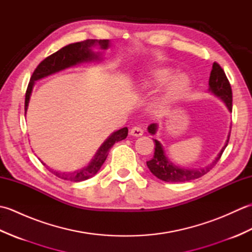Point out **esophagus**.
Listing matches in <instances>:
<instances>
[{"instance_id":"obj_1","label":"esophagus","mask_w":252,"mask_h":252,"mask_svg":"<svg viewBox=\"0 0 252 252\" xmlns=\"http://www.w3.org/2000/svg\"><path fill=\"white\" fill-rule=\"evenodd\" d=\"M143 133H144V130L142 129L141 126H133L132 129H131V131H130V134L132 135V136H141V135H143Z\"/></svg>"}]
</instances>
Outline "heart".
<instances>
[{
	"mask_svg": "<svg viewBox=\"0 0 252 252\" xmlns=\"http://www.w3.org/2000/svg\"><path fill=\"white\" fill-rule=\"evenodd\" d=\"M173 71L171 69L167 68H161L155 70L151 76L147 78H144L141 80L140 82V89L142 91H153L161 87V85L165 84L168 82V80L172 77ZM190 79L185 73H180L176 74L175 77L171 79V81L167 84L165 87L164 93L161 96V98L159 100L160 106H167L171 101H172L175 97L184 92L189 85Z\"/></svg>",
	"mask_w": 252,
	"mask_h": 252,
	"instance_id": "b5f03b06",
	"label": "heart"
}]
</instances>
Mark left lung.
<instances>
[{"instance_id":"1","label":"left lung","mask_w":252,"mask_h":252,"mask_svg":"<svg viewBox=\"0 0 252 252\" xmlns=\"http://www.w3.org/2000/svg\"><path fill=\"white\" fill-rule=\"evenodd\" d=\"M209 92L217 96L218 98H220L225 104L228 111L232 112L233 96L231 84H229L225 76V72H224L221 66L217 63H213L210 78H209ZM147 130L152 135H155L158 130V125L157 123H152L151 126H148ZM229 133L231 132H228L225 145L222 147L221 152L219 153L217 158L213 160L212 163L208 164L205 168L199 169H186L180 167V165H176L165 156V152L161 143L153 138L155 143V153L153 159L146 162L147 167L156 178L164 182H170V183H180V182H189L195 179H199L202 175L208 173L213 168V165H216L219 159L221 158L224 149L227 146Z\"/></svg>"}]
</instances>
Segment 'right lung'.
I'll return each mask as SVG.
<instances>
[{
    "instance_id": "1",
    "label": "right lung",
    "mask_w": 252,
    "mask_h": 252,
    "mask_svg": "<svg viewBox=\"0 0 252 252\" xmlns=\"http://www.w3.org/2000/svg\"><path fill=\"white\" fill-rule=\"evenodd\" d=\"M95 46H99L101 50H107L110 46L109 40H85L82 42H77V43H72L63 46V49L57 51L54 54L46 57L44 61H42L39 66L35 68L34 72L32 73L30 82L28 84V89L26 92V98H25V114L28 109L30 96L32 93V89L37 80H41L45 77H49L51 74H54L56 72H60L62 70H65L67 68L78 66L80 63H90V62H98L101 60L100 53H95L92 49ZM127 136V127H122V129L118 130L112 133L107 140L101 144V146L96 152L95 156L91 160L90 163L87 167H83L79 170L72 171V172H61V171H56L54 169H50V167L43 162L45 167L49 169L52 173H54L60 179L67 180L70 182H81L85 181L90 178H92L96 173L98 172L99 169L105 160L108 156L109 149L114 146L116 142H119L125 140Z\"/></svg>"
}]
</instances>
